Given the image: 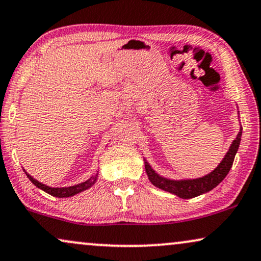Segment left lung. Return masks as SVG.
<instances>
[{
	"mask_svg": "<svg viewBox=\"0 0 261 261\" xmlns=\"http://www.w3.org/2000/svg\"><path fill=\"white\" fill-rule=\"evenodd\" d=\"M241 136H242V128L240 130L239 135H237L235 140L230 146L229 150L224 156L217 169H214L212 172L206 174V176L196 178V179H182V180H173L167 179L158 174L155 171L151 169L150 165L148 161L144 159V167H146V172L148 174V178L155 187L159 189H163L165 191H169L171 194H174L180 199H191L199 195H202L204 193H208L213 188H216L218 184L222 182L226 174L229 173L230 169H231L235 155L239 150Z\"/></svg>",
	"mask_w": 261,
	"mask_h": 261,
	"instance_id": "left-lung-1",
	"label": "left lung"
}]
</instances>
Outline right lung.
<instances>
[{
	"label": "right lung",
	"mask_w": 261,
	"mask_h": 261,
	"mask_svg": "<svg viewBox=\"0 0 261 261\" xmlns=\"http://www.w3.org/2000/svg\"><path fill=\"white\" fill-rule=\"evenodd\" d=\"M26 176L30 180H31L32 183L35 184L36 187L39 188V189H42L43 191H45V193H48L49 195L51 196H55V197H70V196H73L75 194L78 193H82V191L89 189V188L94 186L95 183H96L97 180V173L94 174V176L89 178L88 180H85L83 183H79L77 186H73V187H66V188H51V187H48L45 186V184H42L39 183L38 180H36L35 178H32L31 176L28 172H25Z\"/></svg>",
	"instance_id": "obj_1"
}]
</instances>
